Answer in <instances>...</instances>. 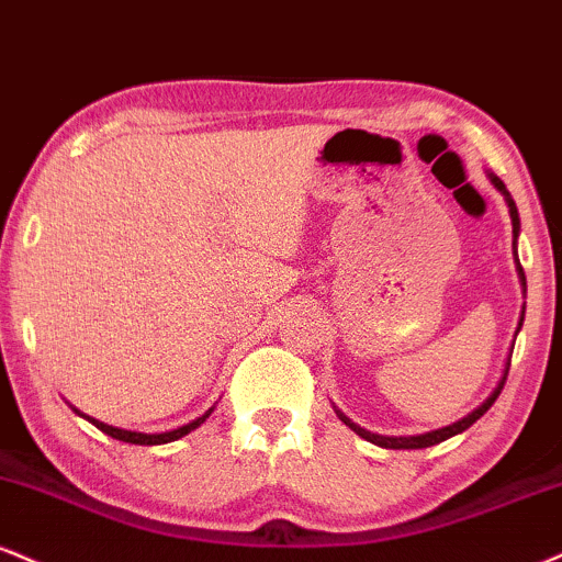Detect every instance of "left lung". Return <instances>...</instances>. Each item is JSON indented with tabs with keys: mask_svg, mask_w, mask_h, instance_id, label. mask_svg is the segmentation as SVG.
Instances as JSON below:
<instances>
[{
	"mask_svg": "<svg viewBox=\"0 0 562 562\" xmlns=\"http://www.w3.org/2000/svg\"><path fill=\"white\" fill-rule=\"evenodd\" d=\"M490 178H492V182H495V188H497V191H503L505 201H508V209H510V220H513V235H518V227H520V222H518V209H516V201H513V199H510V193L505 191L503 180L495 178V175H490ZM513 248H516V243H513ZM516 259H518V256H516ZM518 274H520V282H524V285H526V274H524V269H520V263H518ZM520 324H524V316H520ZM518 329H520V327H518ZM503 384H505V376H503V382L497 384V390L492 392V395L486 397V401H484L482 405H479L476 411H471L469 416H463L461 422L450 424V427H442V429L427 431V435H416V437H382V435H371V431L361 429V427H358V424L350 422L348 416H342L340 411H337V416H340V418H342V424H346V427L353 429L358 437H363V439H367V442H374V445H380V448H387V450H422V448H431V445H439V442H445V439H450V437L461 435V431L469 429L471 424H476L479 418H482V416L486 414V411L492 408V403L497 401V395H499V390H503Z\"/></svg>",
	"mask_w": 562,
	"mask_h": 562,
	"instance_id": "left-lung-1",
	"label": "left lung"
}]
</instances>
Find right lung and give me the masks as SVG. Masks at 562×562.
I'll list each match as a JSON object with an SVG mask.
<instances>
[{"label":"right lung","instance_id":"right-lung-1","mask_svg":"<svg viewBox=\"0 0 562 562\" xmlns=\"http://www.w3.org/2000/svg\"><path fill=\"white\" fill-rule=\"evenodd\" d=\"M212 411H214V408H209L204 416H199V418H195V422L186 424V427H180V429H172V431H161V435H144V431L114 429V427H110V424H104V422H97V418H91V416H86V418H88V422L93 424V427L104 431V435H110V437H114V439H123V442H131V445H165V442H175V439L186 437L188 431H193L195 427H201V424H204L206 418L212 416ZM80 416H83V414H80Z\"/></svg>","mask_w":562,"mask_h":562}]
</instances>
